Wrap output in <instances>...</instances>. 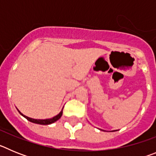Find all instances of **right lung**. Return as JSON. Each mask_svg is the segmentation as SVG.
I'll use <instances>...</instances> for the list:
<instances>
[{
    "mask_svg": "<svg viewBox=\"0 0 156 156\" xmlns=\"http://www.w3.org/2000/svg\"><path fill=\"white\" fill-rule=\"evenodd\" d=\"M19 111V110H18ZM19 112L23 116H24L27 120H29L30 122H34V123H37V124H41V125H48V124H51V123H53V122H56L57 120H58L60 118H61L62 115V110L60 112V113L58 115H55V117L51 118V119H32V118H30L28 116H26L25 115H23V113H21L19 111Z\"/></svg>",
    "mask_w": 156,
    "mask_h": 156,
    "instance_id": "add662e5",
    "label": "right lung"
}]
</instances>
